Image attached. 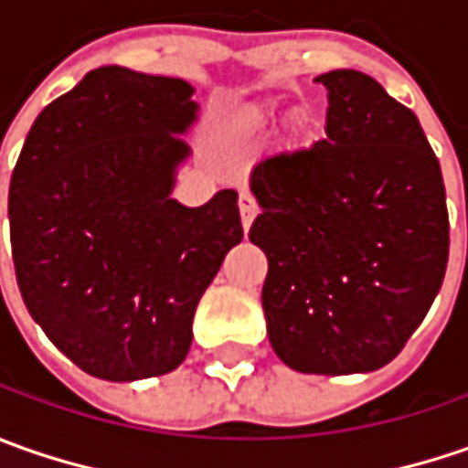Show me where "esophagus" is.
<instances>
[{
  "instance_id": "1",
  "label": "esophagus",
  "mask_w": 468,
  "mask_h": 468,
  "mask_svg": "<svg viewBox=\"0 0 468 468\" xmlns=\"http://www.w3.org/2000/svg\"><path fill=\"white\" fill-rule=\"evenodd\" d=\"M239 216H242V226L244 231H247L252 226V221H255V216H258V203H255V197L250 192L239 195Z\"/></svg>"
}]
</instances>
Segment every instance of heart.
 Listing matches in <instances>:
<instances>
[{
  "instance_id": "heart-1",
  "label": "heart",
  "mask_w": 468,
  "mask_h": 468,
  "mask_svg": "<svg viewBox=\"0 0 468 468\" xmlns=\"http://www.w3.org/2000/svg\"><path fill=\"white\" fill-rule=\"evenodd\" d=\"M276 119H279V114L273 109H252L242 117V130L247 135H265Z\"/></svg>"
}]
</instances>
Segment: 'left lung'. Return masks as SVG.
<instances>
[{
	"label": "left lung",
	"mask_w": 468,
	"mask_h": 468,
	"mask_svg": "<svg viewBox=\"0 0 468 468\" xmlns=\"http://www.w3.org/2000/svg\"><path fill=\"white\" fill-rule=\"evenodd\" d=\"M314 80L328 90L325 137L250 176L268 338L297 372H372L399 356L441 292L445 185L420 119L375 78L333 69Z\"/></svg>",
	"instance_id": "left-lung-1"
}]
</instances>
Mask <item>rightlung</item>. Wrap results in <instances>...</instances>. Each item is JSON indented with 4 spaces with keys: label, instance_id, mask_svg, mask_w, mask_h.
<instances>
[{
    "label": "right lung",
    "instance_id": "obj_1",
    "mask_svg": "<svg viewBox=\"0 0 468 468\" xmlns=\"http://www.w3.org/2000/svg\"><path fill=\"white\" fill-rule=\"evenodd\" d=\"M195 88L99 67L36 117L9 182L15 276L30 317L88 375L176 369L197 302L242 242L237 192L171 197Z\"/></svg>",
    "mask_w": 468,
    "mask_h": 468
}]
</instances>
